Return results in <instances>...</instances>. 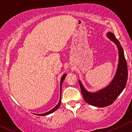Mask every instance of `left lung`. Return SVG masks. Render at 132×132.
I'll list each match as a JSON object with an SVG mask.
<instances>
[{
  "mask_svg": "<svg viewBox=\"0 0 132 132\" xmlns=\"http://www.w3.org/2000/svg\"><path fill=\"white\" fill-rule=\"evenodd\" d=\"M106 36L116 44L118 49L119 63L116 74L110 84L105 88L95 92H88L79 80L78 82L81 88L83 99L87 103L97 106L106 107L112 105L125 88L128 79V67L124 51L116 36L112 32H109Z\"/></svg>",
  "mask_w": 132,
  "mask_h": 132,
  "instance_id": "1",
  "label": "left lung"
}]
</instances>
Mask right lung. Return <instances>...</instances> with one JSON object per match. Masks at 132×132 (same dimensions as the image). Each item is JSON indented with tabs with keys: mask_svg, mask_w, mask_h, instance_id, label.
<instances>
[{
	"mask_svg": "<svg viewBox=\"0 0 132 132\" xmlns=\"http://www.w3.org/2000/svg\"><path fill=\"white\" fill-rule=\"evenodd\" d=\"M66 76H67V74H66V73H65V74H63V76H62V79H61V81H60V101H59V102H58V105H57L56 106H55V107L53 108V109H52L51 110L49 111V112H45V113H40V114H36V113H35V115H37V116H47V115H49V114H50V113H53V112H54V111H56V110H57V109H58V108H59V106H60V105H61V94H62V83H63V80H64Z\"/></svg>",
	"mask_w": 132,
	"mask_h": 132,
	"instance_id": "1",
	"label": "right lung"
}]
</instances>
